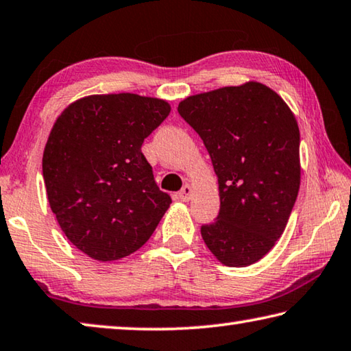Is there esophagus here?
Returning a JSON list of instances; mask_svg holds the SVG:
<instances>
[{
    "instance_id": "34e87169",
    "label": "esophagus",
    "mask_w": 351,
    "mask_h": 351,
    "mask_svg": "<svg viewBox=\"0 0 351 351\" xmlns=\"http://www.w3.org/2000/svg\"><path fill=\"white\" fill-rule=\"evenodd\" d=\"M192 193H193L192 186H190V184H186V186H184V187L180 190V193H178V197H180V199H182V201H189L190 197H192Z\"/></svg>"
}]
</instances>
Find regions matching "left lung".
Listing matches in <instances>:
<instances>
[{"label": "left lung", "instance_id": "obj_1", "mask_svg": "<svg viewBox=\"0 0 351 351\" xmlns=\"http://www.w3.org/2000/svg\"><path fill=\"white\" fill-rule=\"evenodd\" d=\"M218 178L219 213L201 235L219 263L245 268L280 239L300 187V132L287 102L260 82L181 100Z\"/></svg>", "mask_w": 351, "mask_h": 351}]
</instances>
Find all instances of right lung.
Listing matches in <instances>:
<instances>
[{
	"label": "right lung",
	"instance_id": "obj_1",
	"mask_svg": "<svg viewBox=\"0 0 351 351\" xmlns=\"http://www.w3.org/2000/svg\"><path fill=\"white\" fill-rule=\"evenodd\" d=\"M170 110L164 99L91 94L56 119L43 152L47 201L88 257L112 261L138 251L170 207L141 152Z\"/></svg>",
	"mask_w": 351,
	"mask_h": 351
}]
</instances>
